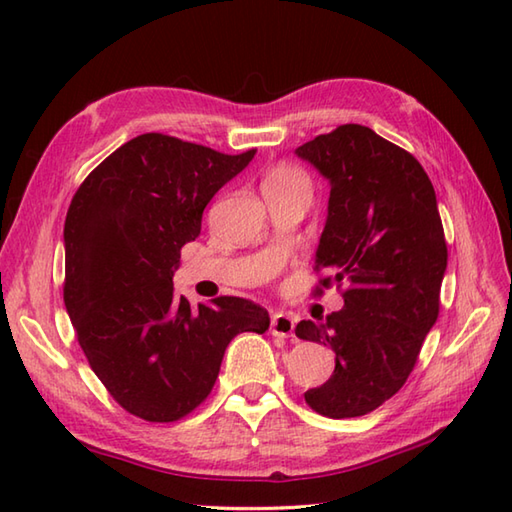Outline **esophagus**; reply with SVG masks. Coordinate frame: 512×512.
Here are the masks:
<instances>
[{
	"mask_svg": "<svg viewBox=\"0 0 512 512\" xmlns=\"http://www.w3.org/2000/svg\"><path fill=\"white\" fill-rule=\"evenodd\" d=\"M270 332L275 336H284V339H288V336H292V332H295V319L286 312H275L273 319H270Z\"/></svg>",
	"mask_w": 512,
	"mask_h": 512,
	"instance_id": "esophagus-1",
	"label": "esophagus"
}]
</instances>
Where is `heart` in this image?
I'll return each instance as SVG.
<instances>
[{
  "label": "heart",
  "mask_w": 512,
  "mask_h": 512,
  "mask_svg": "<svg viewBox=\"0 0 512 512\" xmlns=\"http://www.w3.org/2000/svg\"><path fill=\"white\" fill-rule=\"evenodd\" d=\"M268 180H286V182H290V180H306V178H303V173L299 169L279 167V169H275L273 173H270Z\"/></svg>",
  "instance_id": "obj_1"
}]
</instances>
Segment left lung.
<instances>
[{
    "instance_id": "obj_1",
    "label": "left lung",
    "mask_w": 512,
    "mask_h": 512,
    "mask_svg": "<svg viewBox=\"0 0 512 512\" xmlns=\"http://www.w3.org/2000/svg\"><path fill=\"white\" fill-rule=\"evenodd\" d=\"M330 180L328 220L314 270L323 288H343L345 306L297 336L330 345L332 376L308 389L328 418H356L405 385L440 312L447 242L436 191L420 162L369 127L339 125L297 147Z\"/></svg>"
}]
</instances>
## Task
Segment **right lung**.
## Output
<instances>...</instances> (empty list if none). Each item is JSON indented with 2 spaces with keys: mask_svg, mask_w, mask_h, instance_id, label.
Returning <instances> with one entry per match:
<instances>
[{
  "mask_svg": "<svg viewBox=\"0 0 512 512\" xmlns=\"http://www.w3.org/2000/svg\"><path fill=\"white\" fill-rule=\"evenodd\" d=\"M255 151L228 156L151 132L118 147L74 193L63 226L65 310L94 374L136 418L189 416L211 394L233 336L268 330L266 308L250 299L193 308L173 292L204 206Z\"/></svg>",
  "mask_w": 512,
  "mask_h": 512,
  "instance_id": "1",
  "label": "right lung"
}]
</instances>
